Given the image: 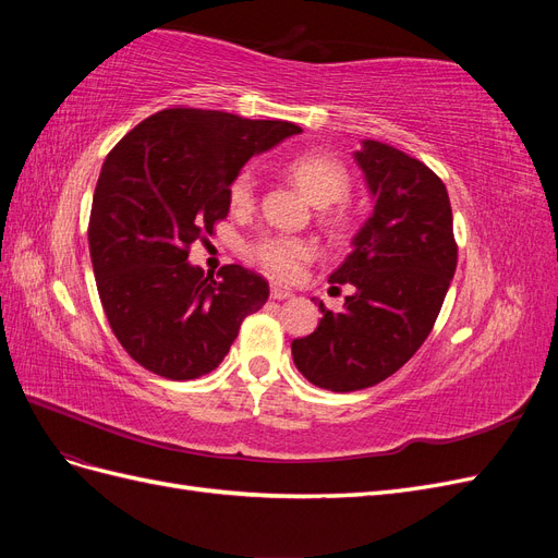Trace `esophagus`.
<instances>
[{
	"label": "esophagus",
	"mask_w": 558,
	"mask_h": 558,
	"mask_svg": "<svg viewBox=\"0 0 558 558\" xmlns=\"http://www.w3.org/2000/svg\"><path fill=\"white\" fill-rule=\"evenodd\" d=\"M269 295H272V300H289V298H293V291L291 289H281V286H272V291H269Z\"/></svg>",
	"instance_id": "esophagus-1"
}]
</instances>
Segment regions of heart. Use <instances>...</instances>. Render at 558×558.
Returning <instances> with one entry per match:
<instances>
[{
    "mask_svg": "<svg viewBox=\"0 0 558 558\" xmlns=\"http://www.w3.org/2000/svg\"><path fill=\"white\" fill-rule=\"evenodd\" d=\"M286 172L298 183L316 207H330L349 193V172L347 167L330 154L320 150H307L286 162ZM228 202L232 211H248L256 202V177L248 170L232 179L228 189ZM326 221L332 228H344L349 223V214L340 205L326 214ZM316 246L310 240L289 238V234H263L256 242L248 244V258L256 263L265 275L279 281H291L300 275L305 263L314 260Z\"/></svg>",
    "mask_w": 558,
    "mask_h": 558,
    "instance_id": "1",
    "label": "heart"
}]
</instances>
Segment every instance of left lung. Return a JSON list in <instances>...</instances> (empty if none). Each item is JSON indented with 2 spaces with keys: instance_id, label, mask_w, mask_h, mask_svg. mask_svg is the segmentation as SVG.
Wrapping results in <instances>:
<instances>
[{
  "instance_id": "1",
  "label": "left lung",
  "mask_w": 558,
  "mask_h": 558,
  "mask_svg": "<svg viewBox=\"0 0 558 558\" xmlns=\"http://www.w3.org/2000/svg\"><path fill=\"white\" fill-rule=\"evenodd\" d=\"M356 162L375 197L353 251L330 275L351 283L340 312L293 340L295 367L335 393L361 391L391 377L426 342L456 272L459 246L442 179L402 150L365 140Z\"/></svg>"
}]
</instances>
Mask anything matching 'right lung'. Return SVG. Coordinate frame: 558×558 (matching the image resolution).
Segmentation results:
<instances>
[{
	"mask_svg": "<svg viewBox=\"0 0 558 558\" xmlns=\"http://www.w3.org/2000/svg\"><path fill=\"white\" fill-rule=\"evenodd\" d=\"M302 132L286 121L191 107L148 116L99 172L88 244L116 340L148 373L185 381L226 359L269 283L242 265L205 275L191 246L230 209L228 189L253 154Z\"/></svg>",
	"mask_w": 558,
	"mask_h": 558,
	"instance_id": "1",
	"label": "right lung"
}]
</instances>
